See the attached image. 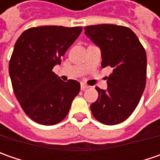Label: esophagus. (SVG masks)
<instances>
[{
    "label": "esophagus",
    "instance_id": "esophagus-1",
    "mask_svg": "<svg viewBox=\"0 0 160 160\" xmlns=\"http://www.w3.org/2000/svg\"><path fill=\"white\" fill-rule=\"evenodd\" d=\"M87 88H89L88 85H86V84H84V83H82V84H81V90H85L87 89Z\"/></svg>",
    "mask_w": 160,
    "mask_h": 160
}]
</instances>
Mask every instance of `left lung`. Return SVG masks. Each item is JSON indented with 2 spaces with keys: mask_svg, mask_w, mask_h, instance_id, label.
<instances>
[{
  "mask_svg": "<svg viewBox=\"0 0 160 160\" xmlns=\"http://www.w3.org/2000/svg\"><path fill=\"white\" fill-rule=\"evenodd\" d=\"M84 34L101 49L102 66H110L106 90L96 87L97 101L91 104L93 117L108 126L127 119L143 93L147 56L138 37L130 28L103 24L84 28Z\"/></svg>",
  "mask_w": 160,
  "mask_h": 160,
  "instance_id": "obj_1",
  "label": "left lung"
}]
</instances>
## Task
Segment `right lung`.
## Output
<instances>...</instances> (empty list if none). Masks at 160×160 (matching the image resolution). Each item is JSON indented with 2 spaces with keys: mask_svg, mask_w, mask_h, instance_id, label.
<instances>
[{
  "mask_svg": "<svg viewBox=\"0 0 160 160\" xmlns=\"http://www.w3.org/2000/svg\"><path fill=\"white\" fill-rule=\"evenodd\" d=\"M82 29L32 28L16 42L9 66L12 88L24 112L38 124L52 126L62 121L80 92L77 81L58 79L52 68L61 63V58Z\"/></svg>",
  "mask_w": 160,
  "mask_h": 160,
  "instance_id": "right-lung-1",
  "label": "right lung"
}]
</instances>
